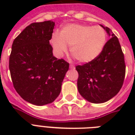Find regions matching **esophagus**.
Listing matches in <instances>:
<instances>
[{"instance_id":"34e87169","label":"esophagus","mask_w":135,"mask_h":135,"mask_svg":"<svg viewBox=\"0 0 135 135\" xmlns=\"http://www.w3.org/2000/svg\"><path fill=\"white\" fill-rule=\"evenodd\" d=\"M69 68L71 69H75V66L74 65H71V64L69 66Z\"/></svg>"}]
</instances>
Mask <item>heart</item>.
I'll list each match as a JSON object with an SVG mask.
<instances>
[{
	"instance_id": "heart-1",
	"label": "heart",
	"mask_w": 135,
	"mask_h": 135,
	"mask_svg": "<svg viewBox=\"0 0 135 135\" xmlns=\"http://www.w3.org/2000/svg\"><path fill=\"white\" fill-rule=\"evenodd\" d=\"M107 37L106 31L100 26L69 24L61 28L59 35H53L51 43L59 57L70 46V52L78 61L88 63L102 52Z\"/></svg>"
}]
</instances>
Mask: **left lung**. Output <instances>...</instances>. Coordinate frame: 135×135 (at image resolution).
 Wrapping results in <instances>:
<instances>
[{"instance_id": "obj_1", "label": "left lung", "mask_w": 135, "mask_h": 135, "mask_svg": "<svg viewBox=\"0 0 135 135\" xmlns=\"http://www.w3.org/2000/svg\"><path fill=\"white\" fill-rule=\"evenodd\" d=\"M100 26L111 38L94 60L76 66L78 92L94 104L106 102L115 97L122 88L126 74L124 55L118 39L110 28Z\"/></svg>"}]
</instances>
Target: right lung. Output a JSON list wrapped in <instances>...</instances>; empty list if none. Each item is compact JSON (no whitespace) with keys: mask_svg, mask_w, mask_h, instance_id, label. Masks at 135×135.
Instances as JSON below:
<instances>
[{"mask_svg":"<svg viewBox=\"0 0 135 135\" xmlns=\"http://www.w3.org/2000/svg\"><path fill=\"white\" fill-rule=\"evenodd\" d=\"M54 26L51 20L32 23L12 45L9 69L14 88L22 99L36 106L56 99L69 67L64 59L53 56L50 41Z\"/></svg>","mask_w":135,"mask_h":135,"instance_id":"right-lung-1","label":"right lung"}]
</instances>
